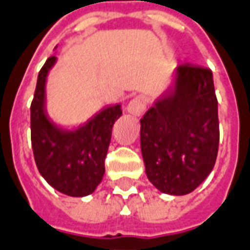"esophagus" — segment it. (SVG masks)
<instances>
[{
    "mask_svg": "<svg viewBox=\"0 0 250 250\" xmlns=\"http://www.w3.org/2000/svg\"><path fill=\"white\" fill-rule=\"evenodd\" d=\"M145 109H146V98L144 95H137L133 100L128 104L126 110L134 117H141L144 114Z\"/></svg>",
    "mask_w": 250,
    "mask_h": 250,
    "instance_id": "1",
    "label": "esophagus"
}]
</instances>
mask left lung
Listing matches in <instances>:
<instances>
[{"instance_id":"1","label":"left lung","mask_w":250,"mask_h":250,"mask_svg":"<svg viewBox=\"0 0 250 250\" xmlns=\"http://www.w3.org/2000/svg\"><path fill=\"white\" fill-rule=\"evenodd\" d=\"M140 122L150 183L169 195L192 192L211 172L218 153V102L211 70L178 65L172 86Z\"/></svg>"}]
</instances>
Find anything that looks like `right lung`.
Instances as JSON below:
<instances>
[{"instance_id":"add662e5","label":"right lung","mask_w":250,"mask_h":250,"mask_svg":"<svg viewBox=\"0 0 250 250\" xmlns=\"http://www.w3.org/2000/svg\"><path fill=\"white\" fill-rule=\"evenodd\" d=\"M55 63L54 55L37 77L31 105L33 156L39 172L55 190L68 196H86L104 178L111 129L121 117V105L107 106L77 129L58 126L45 107V82Z\"/></svg>"}]
</instances>
